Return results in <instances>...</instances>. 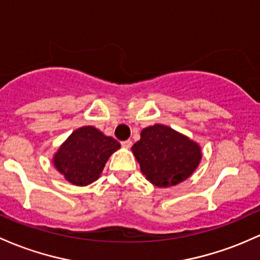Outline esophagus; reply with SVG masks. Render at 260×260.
Masks as SVG:
<instances>
[{
	"label": "esophagus",
	"mask_w": 260,
	"mask_h": 260,
	"mask_svg": "<svg viewBox=\"0 0 260 260\" xmlns=\"http://www.w3.org/2000/svg\"><path fill=\"white\" fill-rule=\"evenodd\" d=\"M121 145L123 148H125V149H128V148H131L132 147V141H129V139H128V141H123L121 143Z\"/></svg>",
	"instance_id": "1"
}]
</instances>
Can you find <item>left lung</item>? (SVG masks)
Returning a JSON list of instances; mask_svg holds the SVG:
<instances>
[{"label":"left lung","mask_w":260,"mask_h":260,"mask_svg":"<svg viewBox=\"0 0 260 260\" xmlns=\"http://www.w3.org/2000/svg\"><path fill=\"white\" fill-rule=\"evenodd\" d=\"M132 150L145 179L158 187L186 180L201 160L196 142L164 124L144 128Z\"/></svg>","instance_id":"left-lung-1"}]
</instances>
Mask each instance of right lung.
<instances>
[{
	"mask_svg": "<svg viewBox=\"0 0 260 260\" xmlns=\"http://www.w3.org/2000/svg\"><path fill=\"white\" fill-rule=\"evenodd\" d=\"M119 148L115 138L85 125L74 131L54 154V167L73 185L86 186L98 180L111 154Z\"/></svg>",
	"mask_w": 260,
	"mask_h": 260,
	"instance_id": "obj_1",
	"label": "right lung"
}]
</instances>
